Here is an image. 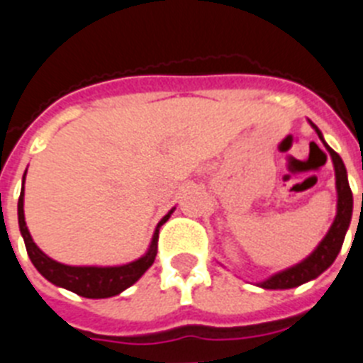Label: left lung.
I'll use <instances>...</instances> for the list:
<instances>
[{"label": "left lung", "mask_w": 363, "mask_h": 363, "mask_svg": "<svg viewBox=\"0 0 363 363\" xmlns=\"http://www.w3.org/2000/svg\"><path fill=\"white\" fill-rule=\"evenodd\" d=\"M311 127L316 130L318 138L325 145L327 152L331 154L333 167H335V179H336V216L335 221L331 223L327 234L322 238V242L316 245L313 252L301 262H298L293 267H287L280 272H274L272 277L265 278L264 281H259L258 287L262 289H293L301 284L318 278L323 271L331 267L333 262L338 256L340 249L344 245L345 233H347L349 225H351L352 218V192L349 187L347 179V169H345L344 162L340 158L338 154L327 145L323 140V134L313 121L309 120Z\"/></svg>", "instance_id": "obj_1"}]
</instances>
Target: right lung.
I'll list each match as a JSON object with an SVG mask.
<instances>
[{
    "label": "right lung",
    "mask_w": 363,
    "mask_h": 363,
    "mask_svg": "<svg viewBox=\"0 0 363 363\" xmlns=\"http://www.w3.org/2000/svg\"><path fill=\"white\" fill-rule=\"evenodd\" d=\"M25 176H27V171H25L23 174L21 194H19L18 200L19 233L23 236V242L25 247H27L30 262L34 264V267L38 269V272H40L41 277L47 278L50 284L57 285V287H63V289L67 291H72V293L79 294V296L83 298H94V300H98V298H111L123 293L125 289H129L130 285L136 284V281L145 274L147 269L154 264V258L158 255L160 227L171 218V214L174 213L176 207H172V209L160 220V223L156 225V230H154L152 234V240H150L149 249H147V252L142 258L129 262V264L107 265V267H101V265L60 264V262H56V259H52L50 256L45 255L40 247L34 243L30 233H28L23 211Z\"/></svg>",
    "instance_id": "obj_1"
}]
</instances>
